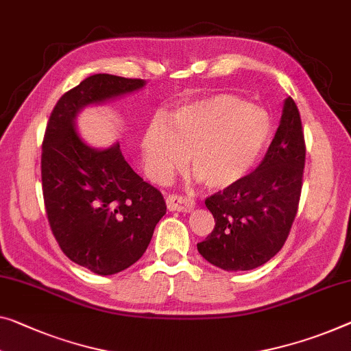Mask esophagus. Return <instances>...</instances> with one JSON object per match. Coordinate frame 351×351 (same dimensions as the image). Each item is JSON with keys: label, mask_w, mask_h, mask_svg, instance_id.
Instances as JSON below:
<instances>
[{"label": "esophagus", "mask_w": 351, "mask_h": 351, "mask_svg": "<svg viewBox=\"0 0 351 351\" xmlns=\"http://www.w3.org/2000/svg\"><path fill=\"white\" fill-rule=\"evenodd\" d=\"M166 207H168L169 212L190 213L194 210V201L191 197L177 196V194H169V196L166 197Z\"/></svg>", "instance_id": "34e87169"}]
</instances>
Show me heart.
Masks as SVG:
<instances>
[{"mask_svg":"<svg viewBox=\"0 0 351 351\" xmlns=\"http://www.w3.org/2000/svg\"><path fill=\"white\" fill-rule=\"evenodd\" d=\"M271 117L232 94H212L155 116L141 139L144 168L166 182L191 160L199 180L224 190L247 176L271 138Z\"/></svg>","mask_w":351,"mask_h":351,"instance_id":"heart-1","label":"heart"}]
</instances>
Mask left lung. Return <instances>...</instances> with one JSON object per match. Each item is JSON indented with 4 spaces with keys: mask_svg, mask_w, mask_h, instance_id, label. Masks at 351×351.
Wrapping results in <instances>:
<instances>
[{
    "mask_svg": "<svg viewBox=\"0 0 351 351\" xmlns=\"http://www.w3.org/2000/svg\"><path fill=\"white\" fill-rule=\"evenodd\" d=\"M304 158L300 111L287 97L278 130L257 169L207 197L215 229L197 243L199 254L226 271L254 269L276 256L298 210Z\"/></svg>",
    "mask_w": 351,
    "mask_h": 351,
    "instance_id": "8db88e82",
    "label": "left lung"
}]
</instances>
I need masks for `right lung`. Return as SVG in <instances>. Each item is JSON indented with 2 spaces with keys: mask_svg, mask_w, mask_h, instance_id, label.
<instances>
[{
  "mask_svg": "<svg viewBox=\"0 0 351 351\" xmlns=\"http://www.w3.org/2000/svg\"><path fill=\"white\" fill-rule=\"evenodd\" d=\"M144 86V80L90 75L58 100L42 144V190L53 235L70 261L101 276L141 258L166 204L132 169L119 143L105 149L86 143L77 117Z\"/></svg>",
  "mask_w": 351,
  "mask_h": 351,
  "instance_id": "1",
  "label": "right lung"
}]
</instances>
